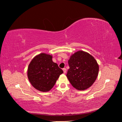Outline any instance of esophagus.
Listing matches in <instances>:
<instances>
[{
  "instance_id": "obj_1",
  "label": "esophagus",
  "mask_w": 122,
  "mask_h": 122,
  "mask_svg": "<svg viewBox=\"0 0 122 122\" xmlns=\"http://www.w3.org/2000/svg\"><path fill=\"white\" fill-rule=\"evenodd\" d=\"M62 70H63L64 73V74H65V73H66V71H67V70H66V68H64V69H62Z\"/></svg>"
}]
</instances>
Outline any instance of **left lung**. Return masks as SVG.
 Returning a JSON list of instances; mask_svg holds the SVG:
<instances>
[{"label": "left lung", "mask_w": 122, "mask_h": 122, "mask_svg": "<svg viewBox=\"0 0 122 122\" xmlns=\"http://www.w3.org/2000/svg\"><path fill=\"white\" fill-rule=\"evenodd\" d=\"M68 64L70 69L66 76L74 87L84 91L93 84L99 67L92 55L82 50L77 51L70 56Z\"/></svg>", "instance_id": "1"}]
</instances>
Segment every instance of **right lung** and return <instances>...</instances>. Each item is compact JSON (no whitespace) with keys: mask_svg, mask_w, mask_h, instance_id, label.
I'll return each mask as SVG.
<instances>
[{"mask_svg":"<svg viewBox=\"0 0 122 122\" xmlns=\"http://www.w3.org/2000/svg\"><path fill=\"white\" fill-rule=\"evenodd\" d=\"M63 71L52 61V56L42 53L34 57L27 69L28 78L37 90L49 91L56 83Z\"/></svg>","mask_w":122,"mask_h":122,"instance_id":"add662e5","label":"right lung"}]
</instances>
